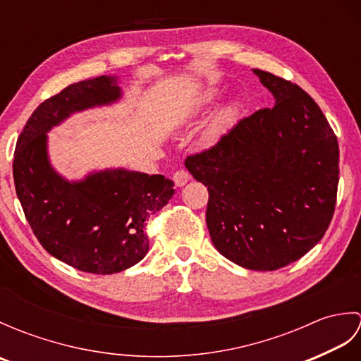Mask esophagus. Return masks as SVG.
Segmentation results:
<instances>
[{
    "mask_svg": "<svg viewBox=\"0 0 361 361\" xmlns=\"http://www.w3.org/2000/svg\"><path fill=\"white\" fill-rule=\"evenodd\" d=\"M172 180H173V183L178 188H181V186H185L186 183L190 180V173L188 172V171H176L175 173H173V176H172Z\"/></svg>",
    "mask_w": 361,
    "mask_h": 361,
    "instance_id": "obj_1",
    "label": "esophagus"
}]
</instances>
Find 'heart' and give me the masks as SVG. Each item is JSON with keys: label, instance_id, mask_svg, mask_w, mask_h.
Here are the masks:
<instances>
[{"label": "heart", "instance_id": "heart-1", "mask_svg": "<svg viewBox=\"0 0 361 361\" xmlns=\"http://www.w3.org/2000/svg\"><path fill=\"white\" fill-rule=\"evenodd\" d=\"M214 99V93H208V94H204L203 97H200V99H197V101H192L190 104H188L185 109H183L181 111H180V114H178V119L183 122V121H186V119H189V118H192V116H195V113L202 109V106L204 105V104H209L211 101ZM235 114H237V105H234V104H231V105H228V106H225V109H221L216 116H214V119H212V122L209 124V127L206 128V132H204V141L206 142H212V141H216L217 137L225 132V130L233 124V121L235 119Z\"/></svg>", "mask_w": 361, "mask_h": 361}]
</instances>
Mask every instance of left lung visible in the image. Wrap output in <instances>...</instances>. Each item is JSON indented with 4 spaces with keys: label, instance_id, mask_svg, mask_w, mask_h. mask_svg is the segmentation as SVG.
Segmentation results:
<instances>
[{
    "label": "left lung",
    "instance_id": "obj_1",
    "mask_svg": "<svg viewBox=\"0 0 361 361\" xmlns=\"http://www.w3.org/2000/svg\"><path fill=\"white\" fill-rule=\"evenodd\" d=\"M276 104L240 119L185 164L208 186L206 225L221 256L273 271L301 259L334 217L338 141L317 102L271 73L255 70Z\"/></svg>",
    "mask_w": 361,
    "mask_h": 361
}]
</instances>
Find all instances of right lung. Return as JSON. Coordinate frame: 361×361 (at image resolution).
<instances>
[{"mask_svg": "<svg viewBox=\"0 0 361 361\" xmlns=\"http://www.w3.org/2000/svg\"><path fill=\"white\" fill-rule=\"evenodd\" d=\"M116 75L66 87L30 114L13 153V181L26 220L51 256L93 274H113L147 255L145 220L171 200L164 175L111 169L70 183L49 164L46 133L71 113L116 102Z\"/></svg>", "mask_w": 361, "mask_h": 361, "instance_id": "1", "label": "right lung"}]
</instances>
